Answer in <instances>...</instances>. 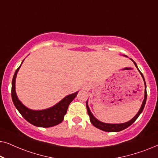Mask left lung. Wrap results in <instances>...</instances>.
<instances>
[{
  "label": "left lung",
  "mask_w": 158,
  "mask_h": 158,
  "mask_svg": "<svg viewBox=\"0 0 158 158\" xmlns=\"http://www.w3.org/2000/svg\"><path fill=\"white\" fill-rule=\"evenodd\" d=\"M132 61H133V60H132ZM134 63H135V66L137 68V64L135 63V62H134ZM137 69H138V68H137ZM138 70L139 71V69H138ZM139 73H140V74H141V75H142V78H143V80H144V85H145V90H144V101H143V102H142V106H141V108H140L139 111H138V113L137 114V115H136L135 117L132 118V119L129 121V122H126V123H123V124H106V123H103V122H100V121L97 120L96 118H95L94 116H93L92 113H91V112H90V109H89V107H88V106L87 104V102H86V108H87L88 114V115H89L90 121V122H91V124L94 125V127H96V128L101 129V130H103V131H108V132H111V131H122V130H124V129H127V127H129V126H131V125L133 123L135 122L136 119H137V118L139 117V116L140 115V114H141L142 112V111H143L144 106H145V103H146V100H147V96H148V94H147V90H146L145 81H144V76H143V75H142V73L140 72V71H139Z\"/></svg>",
  "instance_id": "1"
}]
</instances>
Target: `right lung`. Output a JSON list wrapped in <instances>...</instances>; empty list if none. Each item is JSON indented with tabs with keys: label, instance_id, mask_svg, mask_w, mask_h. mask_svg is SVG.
<instances>
[{
	"label": "right lung",
	"instance_id": "right-lung-1",
	"mask_svg": "<svg viewBox=\"0 0 158 158\" xmlns=\"http://www.w3.org/2000/svg\"><path fill=\"white\" fill-rule=\"evenodd\" d=\"M21 65L19 67V68L14 73L12 80L11 87L13 102L16 109H18L19 113L28 122L36 127H51L60 124L64 119V116L67 113L69 105L76 97L77 92L66 96L57 104L49 108V109L42 110V111H34V110L29 109L19 100L16 94V90H15V82H16V75Z\"/></svg>",
	"mask_w": 158,
	"mask_h": 158
}]
</instances>
